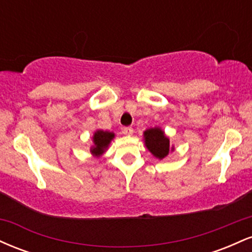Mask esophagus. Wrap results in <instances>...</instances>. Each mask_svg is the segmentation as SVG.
I'll list each match as a JSON object with an SVG mask.
<instances>
[{
  "label": "esophagus",
  "mask_w": 252,
  "mask_h": 252,
  "mask_svg": "<svg viewBox=\"0 0 252 252\" xmlns=\"http://www.w3.org/2000/svg\"><path fill=\"white\" fill-rule=\"evenodd\" d=\"M122 132L124 135H132V132H134V129L131 128V126H124L122 129Z\"/></svg>",
  "instance_id": "34e87169"
}]
</instances>
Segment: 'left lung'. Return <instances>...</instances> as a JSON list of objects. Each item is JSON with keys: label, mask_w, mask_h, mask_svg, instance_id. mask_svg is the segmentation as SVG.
Returning a JSON list of instances; mask_svg holds the SVG:
<instances>
[{"label": "left lung", "mask_w": 252, "mask_h": 252, "mask_svg": "<svg viewBox=\"0 0 252 252\" xmlns=\"http://www.w3.org/2000/svg\"><path fill=\"white\" fill-rule=\"evenodd\" d=\"M144 142L147 148L150 150L153 155L158 158H163L169 154V140L163 134V131L158 128H152L144 131Z\"/></svg>", "instance_id": "8db88e82"}]
</instances>
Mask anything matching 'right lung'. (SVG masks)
Masks as SVG:
<instances>
[{
    "mask_svg": "<svg viewBox=\"0 0 252 252\" xmlns=\"http://www.w3.org/2000/svg\"><path fill=\"white\" fill-rule=\"evenodd\" d=\"M115 134L110 131H103V130H98L94 135V147L91 148V153L94 155L103 154L104 150L108 148L109 143L114 138Z\"/></svg>",
    "mask_w": 252,
    "mask_h": 252,
    "instance_id": "right-lung-1",
    "label": "right lung"
}]
</instances>
